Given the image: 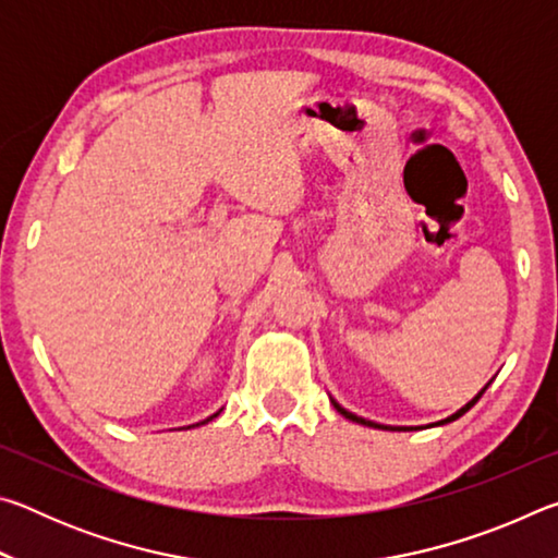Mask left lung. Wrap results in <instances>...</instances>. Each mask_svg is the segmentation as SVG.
Wrapping results in <instances>:
<instances>
[{
	"instance_id": "obj_1",
	"label": "left lung",
	"mask_w": 558,
	"mask_h": 558,
	"mask_svg": "<svg viewBox=\"0 0 558 558\" xmlns=\"http://www.w3.org/2000/svg\"><path fill=\"white\" fill-rule=\"evenodd\" d=\"M489 384H493V379H489ZM489 384H485V389L483 391H477V396L475 399H470L465 405H462V409H458L456 413L452 415H448V418H442V421H438V423H430V426H446V423H452L456 418H460V415H465L472 405H475L477 401H480V396H483L485 391H487V386ZM329 401H332V405L335 409L344 415V418H349V421H354V423H362V426H369V428H381V430H413V428H423V426H384V423H374V421H369V418H362V415H356V413H352V411H347L342 403H337L332 396H329Z\"/></svg>"
}]
</instances>
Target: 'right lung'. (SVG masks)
I'll list each match as a JSON object with an SVG mask.
<instances>
[{
    "instance_id": "right-lung-1",
    "label": "right lung",
    "mask_w": 558,
    "mask_h": 558,
    "mask_svg": "<svg viewBox=\"0 0 558 558\" xmlns=\"http://www.w3.org/2000/svg\"><path fill=\"white\" fill-rule=\"evenodd\" d=\"M221 411H223V409H219V411H216V413H214V415H209V418H204V421H202V423H196V426H204V423H209V421H211V418H216V415H219V413H221ZM186 428H194V426H186Z\"/></svg>"
}]
</instances>
